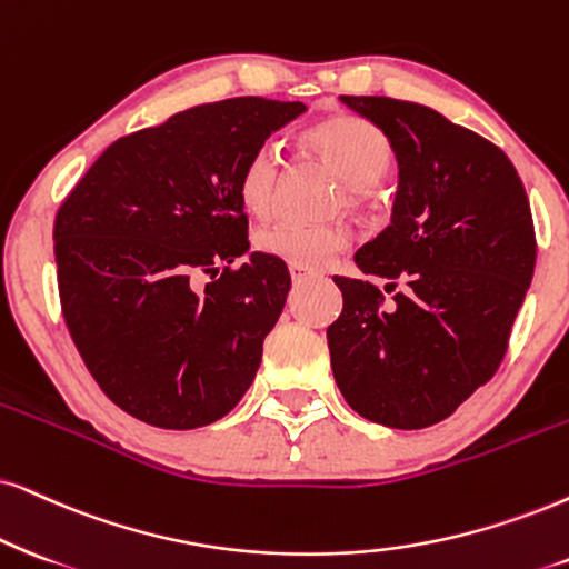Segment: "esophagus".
<instances>
[{"instance_id":"obj_1","label":"esophagus","mask_w":569,"mask_h":569,"mask_svg":"<svg viewBox=\"0 0 569 569\" xmlns=\"http://www.w3.org/2000/svg\"><path fill=\"white\" fill-rule=\"evenodd\" d=\"M289 270H291V278L293 280H305V278L312 276V270L301 268V264H289Z\"/></svg>"}]
</instances>
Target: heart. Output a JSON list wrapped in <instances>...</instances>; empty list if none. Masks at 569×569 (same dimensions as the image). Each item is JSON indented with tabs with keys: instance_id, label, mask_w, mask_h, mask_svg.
Instances as JSON below:
<instances>
[{
	"instance_id": "1",
	"label": "heart",
	"mask_w": 569,
	"mask_h": 569,
	"mask_svg": "<svg viewBox=\"0 0 569 569\" xmlns=\"http://www.w3.org/2000/svg\"><path fill=\"white\" fill-rule=\"evenodd\" d=\"M305 143L347 183V201L351 207L362 201L365 189L383 181L393 162L391 141L386 139V133L357 114H341V118L312 126L305 133ZM278 178L280 157L276 147L262 143L241 164L239 183H236L241 204L251 214H260V218L268 214L276 204ZM347 247L349 231L343 222L309 226L297 220H276L254 233L257 251L289 264H301V268H320Z\"/></svg>"
}]
</instances>
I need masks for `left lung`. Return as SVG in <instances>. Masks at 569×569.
<instances>
[{
    "instance_id": "8db88e82",
    "label": "left lung",
    "mask_w": 569,
    "mask_h": 569,
    "mask_svg": "<svg viewBox=\"0 0 569 569\" xmlns=\"http://www.w3.org/2000/svg\"><path fill=\"white\" fill-rule=\"evenodd\" d=\"M376 123L399 162L391 226L355 254L365 276L405 280L391 305L370 280L336 276L328 328L347 405L386 428L441 422L493 378L536 268V231L515 164L430 107L341 97Z\"/></svg>"
}]
</instances>
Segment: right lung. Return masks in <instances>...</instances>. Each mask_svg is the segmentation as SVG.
Masks as SVG:
<instances>
[{
	"label": "right lung",
	"mask_w": 569,
	"mask_h": 569,
	"mask_svg": "<svg viewBox=\"0 0 569 569\" xmlns=\"http://www.w3.org/2000/svg\"><path fill=\"white\" fill-rule=\"evenodd\" d=\"M301 102L199 104L104 149L54 218L64 326L99 388L154 428L239 405L283 312V260L249 249L241 164ZM204 277L211 283L200 286Z\"/></svg>",
	"instance_id": "1"
}]
</instances>
